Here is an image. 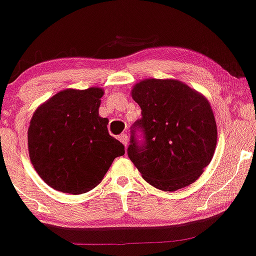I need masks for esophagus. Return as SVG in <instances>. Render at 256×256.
Returning a JSON list of instances; mask_svg holds the SVG:
<instances>
[{
    "mask_svg": "<svg viewBox=\"0 0 256 256\" xmlns=\"http://www.w3.org/2000/svg\"><path fill=\"white\" fill-rule=\"evenodd\" d=\"M119 140L122 142V144H124L125 146H128V136L126 134H120L119 136Z\"/></svg>",
    "mask_w": 256,
    "mask_h": 256,
    "instance_id": "esophagus-1",
    "label": "esophagus"
}]
</instances>
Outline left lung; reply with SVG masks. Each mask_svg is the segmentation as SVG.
Wrapping results in <instances>:
<instances>
[{
	"instance_id": "1",
	"label": "left lung",
	"mask_w": 256,
	"mask_h": 256,
	"mask_svg": "<svg viewBox=\"0 0 256 256\" xmlns=\"http://www.w3.org/2000/svg\"><path fill=\"white\" fill-rule=\"evenodd\" d=\"M131 95L142 110L134 128H143L146 142L138 146L132 134L128 155L142 178L166 192L198 180L217 144L216 120L208 98L172 78L143 80Z\"/></svg>"
}]
</instances>
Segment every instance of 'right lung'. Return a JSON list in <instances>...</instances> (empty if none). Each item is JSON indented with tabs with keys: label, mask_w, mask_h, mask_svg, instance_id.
Listing matches in <instances>:
<instances>
[{
	"label": "right lung",
	"mask_w": 256,
	"mask_h": 256,
	"mask_svg": "<svg viewBox=\"0 0 256 256\" xmlns=\"http://www.w3.org/2000/svg\"><path fill=\"white\" fill-rule=\"evenodd\" d=\"M104 89H64L42 104L30 119L27 140L36 172L54 190L82 194L102 181L124 146L110 136L98 116Z\"/></svg>",
	"instance_id": "right-lung-1"
}]
</instances>
